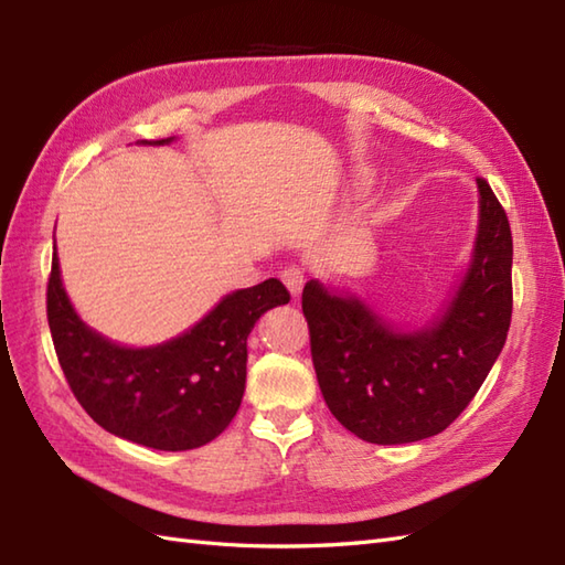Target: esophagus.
I'll return each mask as SVG.
<instances>
[{
    "instance_id": "1",
    "label": "esophagus",
    "mask_w": 565,
    "mask_h": 565,
    "mask_svg": "<svg viewBox=\"0 0 565 565\" xmlns=\"http://www.w3.org/2000/svg\"><path fill=\"white\" fill-rule=\"evenodd\" d=\"M281 281L286 284V289H289L294 296H298V294L303 291L306 274H303V269H298V267H289V269H284V271H281Z\"/></svg>"
}]
</instances>
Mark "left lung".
Returning <instances> with one entry per match:
<instances>
[{"label": "left lung", "instance_id": "obj_1", "mask_svg": "<svg viewBox=\"0 0 565 565\" xmlns=\"http://www.w3.org/2000/svg\"><path fill=\"white\" fill-rule=\"evenodd\" d=\"M471 264L435 326L393 330L362 298L303 289L310 354L330 413L371 444H407L447 429L483 386L512 318V233L478 177Z\"/></svg>", "mask_w": 565, "mask_h": 565}]
</instances>
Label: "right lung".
Returning <instances> with one entry per match:
<instances>
[{
    "mask_svg": "<svg viewBox=\"0 0 565 565\" xmlns=\"http://www.w3.org/2000/svg\"><path fill=\"white\" fill-rule=\"evenodd\" d=\"M289 301L286 286L267 279L227 294L179 338L134 350L84 326L63 289L53 252L47 326L70 388L94 423L142 447L186 451L231 425L245 393L247 334L269 308Z\"/></svg>",
    "mask_w": 565,
    "mask_h": 565,
    "instance_id": "add662e5",
    "label": "right lung"
}]
</instances>
